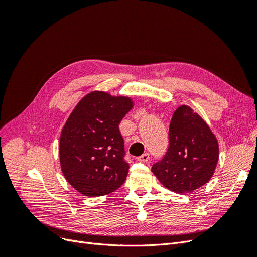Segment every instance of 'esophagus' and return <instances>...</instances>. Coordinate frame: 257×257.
<instances>
[{
	"label": "esophagus",
	"mask_w": 257,
	"mask_h": 257,
	"mask_svg": "<svg viewBox=\"0 0 257 257\" xmlns=\"http://www.w3.org/2000/svg\"><path fill=\"white\" fill-rule=\"evenodd\" d=\"M149 153H144L143 155H141V157L137 158V161L139 162H148L149 161Z\"/></svg>",
	"instance_id": "obj_1"
}]
</instances>
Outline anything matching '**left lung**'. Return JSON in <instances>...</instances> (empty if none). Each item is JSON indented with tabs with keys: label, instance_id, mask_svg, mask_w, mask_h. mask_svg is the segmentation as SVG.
Instances as JSON below:
<instances>
[{
	"label": "left lung",
	"instance_id": "1",
	"mask_svg": "<svg viewBox=\"0 0 257 257\" xmlns=\"http://www.w3.org/2000/svg\"><path fill=\"white\" fill-rule=\"evenodd\" d=\"M166 154L151 170L166 189L192 193L206 184L219 161V144L206 121L191 107H178L170 121Z\"/></svg>",
	"mask_w": 257,
	"mask_h": 257
}]
</instances>
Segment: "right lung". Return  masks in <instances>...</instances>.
<instances>
[{
	"label": "right lung",
	"mask_w": 257,
	"mask_h": 257,
	"mask_svg": "<svg viewBox=\"0 0 257 257\" xmlns=\"http://www.w3.org/2000/svg\"><path fill=\"white\" fill-rule=\"evenodd\" d=\"M132 108L127 96L93 91L69 114L60 136V164L67 182L82 195H107L126 180L130 166L119 124Z\"/></svg>",
	"instance_id": "1"
}]
</instances>
